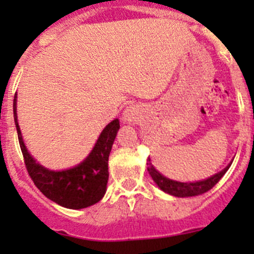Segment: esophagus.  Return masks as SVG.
<instances>
[{
	"instance_id": "34e87169",
	"label": "esophagus",
	"mask_w": 254,
	"mask_h": 254,
	"mask_svg": "<svg viewBox=\"0 0 254 254\" xmlns=\"http://www.w3.org/2000/svg\"><path fill=\"white\" fill-rule=\"evenodd\" d=\"M140 118L139 108L135 106H129L123 112V120L127 123H134Z\"/></svg>"
}]
</instances>
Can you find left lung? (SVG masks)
Here are the masks:
<instances>
[{
  "label": "left lung",
  "mask_w": 254,
  "mask_h": 254,
  "mask_svg": "<svg viewBox=\"0 0 254 254\" xmlns=\"http://www.w3.org/2000/svg\"><path fill=\"white\" fill-rule=\"evenodd\" d=\"M232 162H230L227 165V167H225L224 170L217 172L216 175L209 177V178L203 179V181H196V182H178L173 181V179L167 178L163 175H161L153 165L151 163V158H147V171L150 173V176L152 177L153 182L157 184L158 188L161 190H163L165 193L170 194V195L178 196V198H188V196H195L204 194L205 191L210 190L220 179L222 178V176L227 172V170L230 168Z\"/></svg>",
  "instance_id": "1"
}]
</instances>
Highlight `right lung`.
<instances>
[{
	"label": "right lung",
	"mask_w": 254,
	"mask_h": 254,
	"mask_svg": "<svg viewBox=\"0 0 254 254\" xmlns=\"http://www.w3.org/2000/svg\"><path fill=\"white\" fill-rule=\"evenodd\" d=\"M13 117L25 167L35 186L48 199L67 209L78 210L103 198L109 177V153L120 127L119 120L114 119L104 127L89 155L81 163L68 170L51 171L39 165L25 147L18 125L17 93L13 99Z\"/></svg>",
	"instance_id": "right-lung-1"
}]
</instances>
